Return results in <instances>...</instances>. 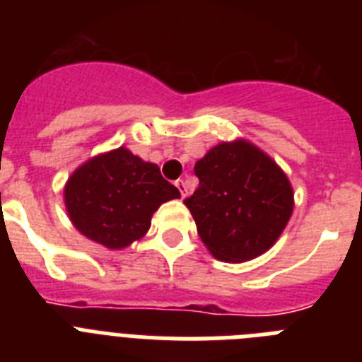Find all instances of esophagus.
<instances>
[{
	"label": "esophagus",
	"mask_w": 362,
	"mask_h": 362,
	"mask_svg": "<svg viewBox=\"0 0 362 362\" xmlns=\"http://www.w3.org/2000/svg\"><path fill=\"white\" fill-rule=\"evenodd\" d=\"M176 187H178V191H180V195L182 199L187 195V186H186V182L184 180H176Z\"/></svg>",
	"instance_id": "1"
}]
</instances>
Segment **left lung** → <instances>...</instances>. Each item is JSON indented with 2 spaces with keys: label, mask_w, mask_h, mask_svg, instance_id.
<instances>
[{
  "label": "left lung",
  "mask_w": 362,
  "mask_h": 362,
  "mask_svg": "<svg viewBox=\"0 0 362 362\" xmlns=\"http://www.w3.org/2000/svg\"><path fill=\"white\" fill-rule=\"evenodd\" d=\"M199 187L184 204L211 256L245 263L265 254L294 209L284 169L248 139L215 145L195 163Z\"/></svg>",
  "instance_id": "1"
}]
</instances>
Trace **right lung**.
Returning <instances> with one entry per match:
<instances>
[{"label": "right lung", "mask_w": 362, "mask_h": 362, "mask_svg": "<svg viewBox=\"0 0 362 362\" xmlns=\"http://www.w3.org/2000/svg\"><path fill=\"white\" fill-rule=\"evenodd\" d=\"M180 191L127 147L90 158L64 186V204L71 224L90 241L121 250L139 241L163 202Z\"/></svg>", "instance_id": "obj_1"}]
</instances>
